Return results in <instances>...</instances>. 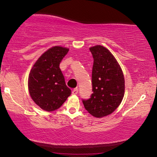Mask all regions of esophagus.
Instances as JSON below:
<instances>
[{"instance_id": "obj_1", "label": "esophagus", "mask_w": 157, "mask_h": 157, "mask_svg": "<svg viewBox=\"0 0 157 157\" xmlns=\"http://www.w3.org/2000/svg\"><path fill=\"white\" fill-rule=\"evenodd\" d=\"M77 93H78V89L76 88V89H74L72 90V94L73 95H76L77 94Z\"/></svg>"}]
</instances>
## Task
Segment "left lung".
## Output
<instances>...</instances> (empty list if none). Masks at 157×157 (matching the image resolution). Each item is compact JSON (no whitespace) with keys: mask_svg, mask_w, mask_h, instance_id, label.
I'll return each instance as SVG.
<instances>
[{"mask_svg":"<svg viewBox=\"0 0 157 157\" xmlns=\"http://www.w3.org/2000/svg\"><path fill=\"white\" fill-rule=\"evenodd\" d=\"M94 58L92 91L87 100L82 99L85 109L95 117H103L117 109L125 91V80L120 65L112 54L102 46L89 48Z\"/></svg>","mask_w":157,"mask_h":157,"instance_id":"left-lung-1","label":"left lung"}]
</instances>
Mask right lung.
Returning a JSON list of instances; mask_svg holds the SVG:
<instances>
[{
	"label": "right lung",
	"mask_w": 157,
	"mask_h": 157,
	"mask_svg": "<svg viewBox=\"0 0 157 157\" xmlns=\"http://www.w3.org/2000/svg\"><path fill=\"white\" fill-rule=\"evenodd\" d=\"M68 52V48L60 46L49 48L39 57L30 71V96L45 111L58 109L71 94L60 68V62Z\"/></svg>",
	"instance_id": "add662e5"
}]
</instances>
